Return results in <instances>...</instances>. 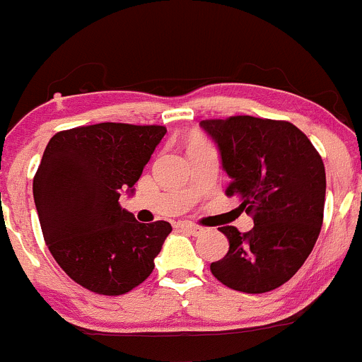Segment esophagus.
<instances>
[{"label":"esophagus","mask_w":362,"mask_h":362,"mask_svg":"<svg viewBox=\"0 0 362 362\" xmlns=\"http://www.w3.org/2000/svg\"><path fill=\"white\" fill-rule=\"evenodd\" d=\"M177 228H181V230H185L186 233H189V235H202L204 233V228H200V226H197V225H192V223H180V225H177Z\"/></svg>","instance_id":"34e87169"}]
</instances>
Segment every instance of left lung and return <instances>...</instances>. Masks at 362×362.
<instances>
[{"instance_id": "1", "label": "left lung", "mask_w": 362, "mask_h": 362, "mask_svg": "<svg viewBox=\"0 0 362 362\" xmlns=\"http://www.w3.org/2000/svg\"><path fill=\"white\" fill-rule=\"evenodd\" d=\"M230 177L226 195L240 200L255 226L240 233L221 226L228 252L211 263L219 282L240 293L277 289L308 258L322 226L326 170L298 127L255 117L204 120Z\"/></svg>"}]
</instances>
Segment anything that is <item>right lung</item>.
Returning a JSON list of instances; mask_svg holds the SVG:
<instances>
[{
    "label": "right lung",
    "instance_id": "right-lung-1",
    "mask_svg": "<svg viewBox=\"0 0 362 362\" xmlns=\"http://www.w3.org/2000/svg\"><path fill=\"white\" fill-rule=\"evenodd\" d=\"M162 125L95 124L57 132L33 180L40 225L59 267L83 288L118 296L146 281L173 226L120 206L150 162Z\"/></svg>",
    "mask_w": 362,
    "mask_h": 362
}]
</instances>
